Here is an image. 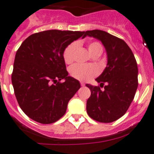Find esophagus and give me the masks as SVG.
I'll return each mask as SVG.
<instances>
[{
  "mask_svg": "<svg viewBox=\"0 0 154 154\" xmlns=\"http://www.w3.org/2000/svg\"><path fill=\"white\" fill-rule=\"evenodd\" d=\"M80 85H81V86H85V83H83V82H80Z\"/></svg>",
  "mask_w": 154,
  "mask_h": 154,
  "instance_id": "esophagus-1",
  "label": "esophagus"
}]
</instances>
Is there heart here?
I'll return each mask as SVG.
<instances>
[{
    "label": "heart",
    "mask_w": 154,
    "mask_h": 154,
    "mask_svg": "<svg viewBox=\"0 0 154 154\" xmlns=\"http://www.w3.org/2000/svg\"><path fill=\"white\" fill-rule=\"evenodd\" d=\"M78 45L77 43H71L65 49L63 53V58L65 62L68 64L72 63L74 59V53L77 48ZM88 52L91 55L95 53H100L103 51V48L101 45L97 42H92L88 45ZM70 73L71 76L74 78L81 81H88L91 80L96 74L98 73V69L95 66L93 65H83L75 64L71 66L70 69Z\"/></svg>",
    "instance_id": "obj_1"
}]
</instances>
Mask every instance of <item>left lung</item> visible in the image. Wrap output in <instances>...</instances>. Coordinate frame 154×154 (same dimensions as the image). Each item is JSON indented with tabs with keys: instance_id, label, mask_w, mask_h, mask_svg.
Listing matches in <instances>:
<instances>
[{
	"instance_id": "left-lung-1",
	"label": "left lung",
	"mask_w": 154,
	"mask_h": 154,
	"mask_svg": "<svg viewBox=\"0 0 154 154\" xmlns=\"http://www.w3.org/2000/svg\"><path fill=\"white\" fill-rule=\"evenodd\" d=\"M86 35L100 41L106 49V67L95 79L104 89L86 84L91 91L86 111L97 122L110 123L125 114L138 88V66L136 59L124 40L100 29L88 30Z\"/></svg>"
}]
</instances>
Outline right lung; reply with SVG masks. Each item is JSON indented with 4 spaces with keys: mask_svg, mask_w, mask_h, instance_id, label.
Masks as SVG:
<instances>
[{
    "mask_svg": "<svg viewBox=\"0 0 154 154\" xmlns=\"http://www.w3.org/2000/svg\"><path fill=\"white\" fill-rule=\"evenodd\" d=\"M83 34L80 31H42L27 37L17 51L12 83L18 104L31 119L52 124L65 115L68 101L80 84L68 76L63 53ZM61 79L65 81L60 83Z\"/></svg>",
    "mask_w": 154,
    "mask_h": 154,
    "instance_id": "add662e5",
    "label": "right lung"
}]
</instances>
